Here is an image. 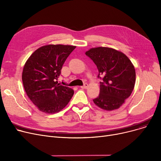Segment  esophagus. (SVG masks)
<instances>
[{"label":"esophagus","mask_w":161,"mask_h":161,"mask_svg":"<svg viewBox=\"0 0 161 161\" xmlns=\"http://www.w3.org/2000/svg\"><path fill=\"white\" fill-rule=\"evenodd\" d=\"M87 87H88V84L87 83H84L83 86H81V88H82V89H87Z\"/></svg>","instance_id":"esophagus-1"}]
</instances>
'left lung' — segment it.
I'll list each match as a JSON object with an SVG mask.
<instances>
[{
    "label": "left lung",
    "mask_w": 161,
    "mask_h": 161,
    "mask_svg": "<svg viewBox=\"0 0 161 161\" xmlns=\"http://www.w3.org/2000/svg\"><path fill=\"white\" fill-rule=\"evenodd\" d=\"M86 55L96 64L100 82V94L94 103L107 111L118 109L128 98L136 81V72L130 59L113 48H91Z\"/></svg>",
    "instance_id": "8db88e82"
}]
</instances>
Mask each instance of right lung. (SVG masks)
<instances>
[{
  "instance_id": "obj_1",
  "label": "right lung",
  "mask_w": 161,
  "mask_h": 161,
  "mask_svg": "<svg viewBox=\"0 0 161 161\" xmlns=\"http://www.w3.org/2000/svg\"><path fill=\"white\" fill-rule=\"evenodd\" d=\"M75 48L69 45H46L36 49L25 63L22 73L23 87L40 111L58 112L72 98L74 90L61 86L57 79L66 59Z\"/></svg>"
}]
</instances>
